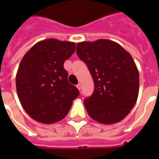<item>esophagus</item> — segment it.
I'll use <instances>...</instances> for the list:
<instances>
[{
    "instance_id": "1",
    "label": "esophagus",
    "mask_w": 159,
    "mask_h": 159,
    "mask_svg": "<svg viewBox=\"0 0 159 159\" xmlns=\"http://www.w3.org/2000/svg\"><path fill=\"white\" fill-rule=\"evenodd\" d=\"M76 88H77V89H81V88H82V85H81V84H80V83H78V84H77V85H76Z\"/></svg>"
}]
</instances>
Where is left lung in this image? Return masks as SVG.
<instances>
[{
	"instance_id": "8db88e82",
	"label": "left lung",
	"mask_w": 159,
	"mask_h": 159,
	"mask_svg": "<svg viewBox=\"0 0 159 159\" xmlns=\"http://www.w3.org/2000/svg\"><path fill=\"white\" fill-rule=\"evenodd\" d=\"M76 54L94 83L92 95L83 101L89 115L104 124L123 120L139 93V72L131 55L119 44L105 39L77 43Z\"/></svg>"
}]
</instances>
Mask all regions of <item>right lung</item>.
I'll use <instances>...</instances> for the list:
<instances>
[{
  "label": "right lung",
  "instance_id": "add662e5",
  "mask_svg": "<svg viewBox=\"0 0 159 159\" xmlns=\"http://www.w3.org/2000/svg\"><path fill=\"white\" fill-rule=\"evenodd\" d=\"M74 42L47 39L26 52L16 76L17 93L27 113L42 123L62 120L79 90L68 82L64 63L75 52Z\"/></svg>",
  "mask_w": 159,
  "mask_h": 159
}]
</instances>
